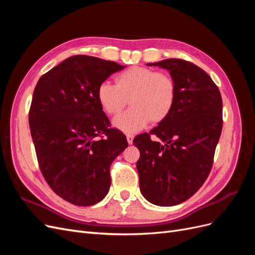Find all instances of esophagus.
Listing matches in <instances>:
<instances>
[{
    "mask_svg": "<svg viewBox=\"0 0 255 255\" xmlns=\"http://www.w3.org/2000/svg\"><path fill=\"white\" fill-rule=\"evenodd\" d=\"M127 139L128 144H132L133 143V139H134V135L132 134H127Z\"/></svg>",
    "mask_w": 255,
    "mask_h": 255,
    "instance_id": "esophagus-1",
    "label": "esophagus"
}]
</instances>
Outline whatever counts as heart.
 Returning <instances> with one entry per match:
<instances>
[{"label":"heart","mask_w":255,"mask_h":255,"mask_svg":"<svg viewBox=\"0 0 255 255\" xmlns=\"http://www.w3.org/2000/svg\"><path fill=\"white\" fill-rule=\"evenodd\" d=\"M176 94L172 75L139 66L117 75L116 85L102 82L97 90L98 101L109 115L121 112L128 100L132 107L113 120L114 127L127 134L138 132L150 121H164L173 110Z\"/></svg>","instance_id":"heart-1"}]
</instances>
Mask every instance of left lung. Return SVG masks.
Returning <instances> with one entry per match:
<instances>
[{"mask_svg":"<svg viewBox=\"0 0 255 255\" xmlns=\"http://www.w3.org/2000/svg\"><path fill=\"white\" fill-rule=\"evenodd\" d=\"M148 66L170 72L177 94L171 114L134 138L140 151L139 187L149 202L172 206L195 195L211 172L222 129V99L210 75L190 61L169 58ZM151 134L161 141L153 142Z\"/></svg>","mask_w":255,"mask_h":255,"instance_id":"left-lung-1","label":"left lung"}]
</instances>
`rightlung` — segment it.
<instances>
[{
    "instance_id": "right-lung-1",
    "label": "right lung",
    "mask_w": 255,
    "mask_h": 255,
    "mask_svg": "<svg viewBox=\"0 0 255 255\" xmlns=\"http://www.w3.org/2000/svg\"><path fill=\"white\" fill-rule=\"evenodd\" d=\"M115 61L75 55L38 81L28 123L40 171L57 196L94 205L111 187L113 160L128 146L98 101L99 85L122 70Z\"/></svg>"
}]
</instances>
